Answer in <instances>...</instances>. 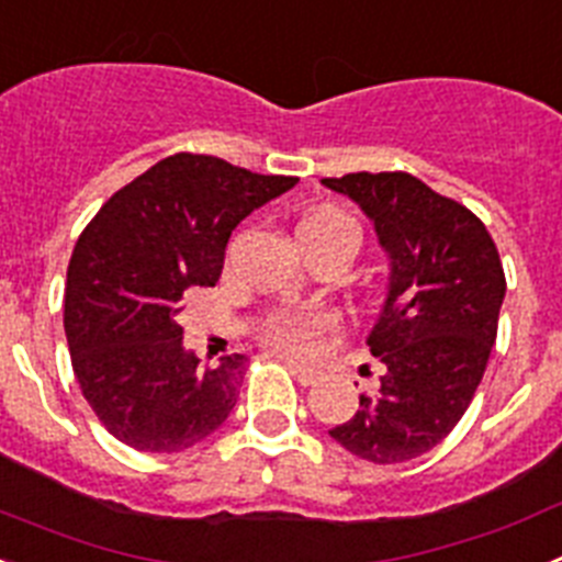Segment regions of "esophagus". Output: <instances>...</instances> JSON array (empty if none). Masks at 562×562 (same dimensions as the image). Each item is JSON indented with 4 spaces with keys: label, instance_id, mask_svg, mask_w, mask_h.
Here are the masks:
<instances>
[{
    "label": "esophagus",
    "instance_id": "esophagus-1",
    "mask_svg": "<svg viewBox=\"0 0 562 562\" xmlns=\"http://www.w3.org/2000/svg\"><path fill=\"white\" fill-rule=\"evenodd\" d=\"M286 369L295 374V380L301 382V385H315V382H321V371L312 369V366H301V362L295 360H286Z\"/></svg>",
    "mask_w": 562,
    "mask_h": 562
}]
</instances>
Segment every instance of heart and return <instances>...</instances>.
<instances>
[{
  "instance_id": "obj_1",
  "label": "heart",
  "mask_w": 562,
  "mask_h": 562,
  "mask_svg": "<svg viewBox=\"0 0 562 562\" xmlns=\"http://www.w3.org/2000/svg\"><path fill=\"white\" fill-rule=\"evenodd\" d=\"M351 225L349 216H342L340 211H331V207H324V211L310 213L304 222L297 227H340ZM331 326V317L324 315V312H284L278 315L276 321L267 329V337L276 349L292 351V355H306L312 351L315 340L324 335Z\"/></svg>"
}]
</instances>
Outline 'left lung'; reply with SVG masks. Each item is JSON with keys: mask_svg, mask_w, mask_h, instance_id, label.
Listing matches in <instances>:
<instances>
[{"mask_svg": "<svg viewBox=\"0 0 562 562\" xmlns=\"http://www.w3.org/2000/svg\"><path fill=\"white\" fill-rule=\"evenodd\" d=\"M321 182L360 205L389 256L385 301L369 335L385 374L329 436L374 464L411 461L434 450L473 402L498 335L504 267L484 222L411 173Z\"/></svg>", "mask_w": 562, "mask_h": 562, "instance_id": "left-lung-1", "label": "left lung"}]
</instances>
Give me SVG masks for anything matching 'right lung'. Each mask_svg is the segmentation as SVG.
Wrapping results in <instances>:
<instances>
[{
    "label": "right lung",
    "instance_id": "obj_1",
    "mask_svg": "<svg viewBox=\"0 0 562 562\" xmlns=\"http://www.w3.org/2000/svg\"><path fill=\"white\" fill-rule=\"evenodd\" d=\"M295 182L173 154L89 222L69 258L64 331L83 396L114 439L180 453L231 416L247 357L200 369L177 315L188 290L220 281L238 222Z\"/></svg>",
    "mask_w": 562,
    "mask_h": 562
}]
</instances>
